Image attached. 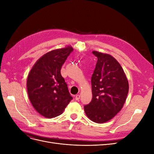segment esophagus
Here are the masks:
<instances>
[{
	"mask_svg": "<svg viewBox=\"0 0 154 154\" xmlns=\"http://www.w3.org/2000/svg\"><path fill=\"white\" fill-rule=\"evenodd\" d=\"M80 96L79 94H77V95L75 96V100H80Z\"/></svg>",
	"mask_w": 154,
	"mask_h": 154,
	"instance_id": "34e87169",
	"label": "esophagus"
}]
</instances>
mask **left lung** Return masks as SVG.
Wrapping results in <instances>:
<instances>
[{
    "mask_svg": "<svg viewBox=\"0 0 154 154\" xmlns=\"http://www.w3.org/2000/svg\"><path fill=\"white\" fill-rule=\"evenodd\" d=\"M92 53L97 58L91 78L92 98L84 110L92 122L103 123L122 109L129 85L123 69L113 57L95 51Z\"/></svg>",
    "mask_w": 154,
    "mask_h": 154,
    "instance_id": "8db88e82",
    "label": "left lung"
}]
</instances>
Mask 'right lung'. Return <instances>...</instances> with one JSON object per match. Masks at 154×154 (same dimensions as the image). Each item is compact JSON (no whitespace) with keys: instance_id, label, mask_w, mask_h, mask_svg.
<instances>
[{"instance_id":"right-lung-1","label":"right lung","mask_w":154,"mask_h":154,"mask_svg":"<svg viewBox=\"0 0 154 154\" xmlns=\"http://www.w3.org/2000/svg\"><path fill=\"white\" fill-rule=\"evenodd\" d=\"M73 49L71 46L53 50L37 60L27 80V94L38 112L48 118L63 113L72 100L61 68Z\"/></svg>"}]
</instances>
